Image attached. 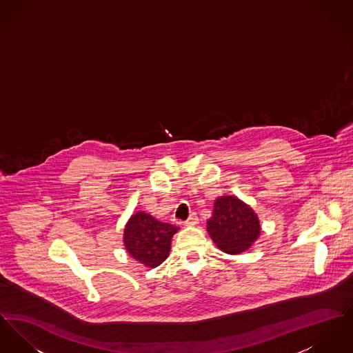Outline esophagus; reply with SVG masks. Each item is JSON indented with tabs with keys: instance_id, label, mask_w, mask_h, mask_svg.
I'll return each instance as SVG.
<instances>
[{
	"instance_id": "obj_1",
	"label": "esophagus",
	"mask_w": 353,
	"mask_h": 353,
	"mask_svg": "<svg viewBox=\"0 0 353 353\" xmlns=\"http://www.w3.org/2000/svg\"><path fill=\"white\" fill-rule=\"evenodd\" d=\"M196 223H199V216H197V213H192V214L189 216V219H186L184 222V225H186V226H192V225H196Z\"/></svg>"
}]
</instances>
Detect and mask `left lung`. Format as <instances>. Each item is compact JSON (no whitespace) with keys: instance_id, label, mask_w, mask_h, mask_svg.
<instances>
[{"instance_id":"8db88e82","label":"left lung","mask_w":353,"mask_h":353,"mask_svg":"<svg viewBox=\"0 0 353 353\" xmlns=\"http://www.w3.org/2000/svg\"><path fill=\"white\" fill-rule=\"evenodd\" d=\"M208 232L222 252H245L258 238L261 226L252 209L232 196L214 202L213 216L208 219Z\"/></svg>"}]
</instances>
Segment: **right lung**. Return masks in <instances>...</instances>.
<instances>
[{
  "label": "right lung",
  "mask_w": 353,
  "mask_h": 353,
  "mask_svg": "<svg viewBox=\"0 0 353 353\" xmlns=\"http://www.w3.org/2000/svg\"><path fill=\"white\" fill-rule=\"evenodd\" d=\"M179 228L163 223L144 212L134 214L124 229L130 255L147 268H157L168 258L170 239Z\"/></svg>",
  "instance_id": "right-lung-1"
}]
</instances>
